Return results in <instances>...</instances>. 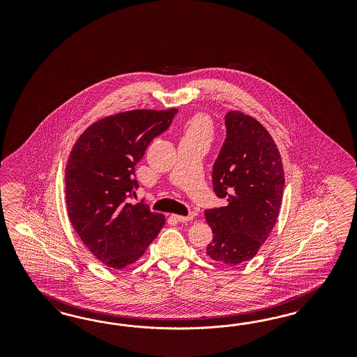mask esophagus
<instances>
[{"label":"esophagus","instance_id":"esophagus-1","mask_svg":"<svg viewBox=\"0 0 357 357\" xmlns=\"http://www.w3.org/2000/svg\"><path fill=\"white\" fill-rule=\"evenodd\" d=\"M174 218L176 220V221H179V222H185V221H191V220H194V216L192 215H190V216H179V215H173Z\"/></svg>","mask_w":357,"mask_h":357}]
</instances>
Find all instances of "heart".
<instances>
[{
	"mask_svg": "<svg viewBox=\"0 0 357 357\" xmlns=\"http://www.w3.org/2000/svg\"><path fill=\"white\" fill-rule=\"evenodd\" d=\"M212 121L203 114L195 115L191 119L187 120L183 126V139H206L211 140L212 137Z\"/></svg>",
	"mask_w": 357,
	"mask_h": 357,
	"instance_id": "1",
	"label": "heart"
}]
</instances>
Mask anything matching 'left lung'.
<instances>
[{"instance_id": "left-lung-1", "label": "left lung", "mask_w": 357, "mask_h": 357, "mask_svg": "<svg viewBox=\"0 0 357 357\" xmlns=\"http://www.w3.org/2000/svg\"><path fill=\"white\" fill-rule=\"evenodd\" d=\"M225 127L227 139L213 165L212 183L227 206L206 211L213 231L206 255L236 266L254 258L270 236L285 179L279 149L258 120L230 111Z\"/></svg>"}]
</instances>
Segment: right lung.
Returning <instances> with one entry per match:
<instances>
[{
    "label": "right lung",
    "instance_id": "obj_1",
    "mask_svg": "<svg viewBox=\"0 0 357 357\" xmlns=\"http://www.w3.org/2000/svg\"><path fill=\"white\" fill-rule=\"evenodd\" d=\"M176 112L133 109L98 120L70 151L65 167L68 215L87 249L107 267L121 270L135 263L165 225L163 215L130 199L139 187L135 166Z\"/></svg>",
    "mask_w": 357,
    "mask_h": 357
}]
</instances>
